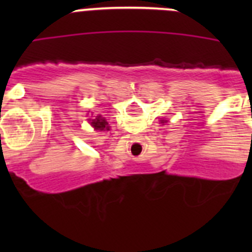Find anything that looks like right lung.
Here are the masks:
<instances>
[{
    "label": "right lung",
    "mask_w": 252,
    "mask_h": 252,
    "mask_svg": "<svg viewBox=\"0 0 252 252\" xmlns=\"http://www.w3.org/2000/svg\"><path fill=\"white\" fill-rule=\"evenodd\" d=\"M90 124L92 125L93 127H94V130H110V127H108V126H107V125H108V122L106 121V120L103 119V117H102V116H97V117H95V119H93V120H91L90 119Z\"/></svg>",
    "instance_id": "1"
}]
</instances>
